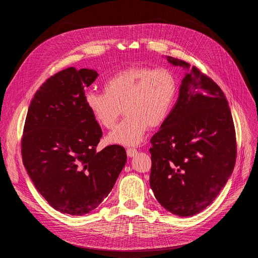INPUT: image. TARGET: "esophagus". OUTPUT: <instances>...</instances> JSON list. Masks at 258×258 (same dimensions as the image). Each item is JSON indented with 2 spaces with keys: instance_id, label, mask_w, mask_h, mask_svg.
<instances>
[{
  "instance_id": "obj_1",
  "label": "esophagus",
  "mask_w": 258,
  "mask_h": 258,
  "mask_svg": "<svg viewBox=\"0 0 258 258\" xmlns=\"http://www.w3.org/2000/svg\"><path fill=\"white\" fill-rule=\"evenodd\" d=\"M126 154H127V156H128L130 158H133V157H135V156H136V155L138 154V152H137L136 148L128 147L127 150H126Z\"/></svg>"
}]
</instances>
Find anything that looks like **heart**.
I'll return each mask as SVG.
<instances>
[{"label": "heart", "mask_w": 258, "mask_h": 258, "mask_svg": "<svg viewBox=\"0 0 258 258\" xmlns=\"http://www.w3.org/2000/svg\"><path fill=\"white\" fill-rule=\"evenodd\" d=\"M103 90L86 93L88 110L106 130L116 125L124 110L125 118L110 134L108 141L132 146L141 142L148 126H160L167 120L177 100L178 81L165 68L131 67L108 77Z\"/></svg>", "instance_id": "b5f03b06"}]
</instances>
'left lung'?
Instances as JSON below:
<instances>
[{
	"label": "left lung",
	"mask_w": 258,
	"mask_h": 258,
	"mask_svg": "<svg viewBox=\"0 0 258 258\" xmlns=\"http://www.w3.org/2000/svg\"><path fill=\"white\" fill-rule=\"evenodd\" d=\"M167 60L188 72L171 114L151 139L150 184L161 206L185 218L209 206L231 175L235 128L221 88L197 67Z\"/></svg>",
	"instance_id": "8db88e82"
}]
</instances>
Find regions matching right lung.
<instances>
[{"label":"right lung","mask_w":258,"mask_h":258,"mask_svg":"<svg viewBox=\"0 0 258 258\" xmlns=\"http://www.w3.org/2000/svg\"><path fill=\"white\" fill-rule=\"evenodd\" d=\"M98 74L71 67L48 78L27 113L23 163L37 191L55 210L84 215L99 206L124 167V147L96 152L102 131L89 112L85 89Z\"/></svg>","instance_id":"add662e5"}]
</instances>
